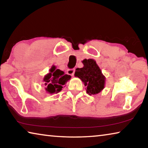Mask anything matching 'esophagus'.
Returning a JSON list of instances; mask_svg holds the SVG:
<instances>
[{
  "label": "esophagus",
  "instance_id": "34e87169",
  "mask_svg": "<svg viewBox=\"0 0 148 148\" xmlns=\"http://www.w3.org/2000/svg\"><path fill=\"white\" fill-rule=\"evenodd\" d=\"M75 72V69H68L66 71V73L69 75H71V76H74Z\"/></svg>",
  "mask_w": 148,
  "mask_h": 148
}]
</instances>
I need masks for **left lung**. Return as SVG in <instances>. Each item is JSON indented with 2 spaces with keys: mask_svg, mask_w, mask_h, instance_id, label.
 Returning <instances> with one entry per match:
<instances>
[{
  "mask_svg": "<svg viewBox=\"0 0 148 148\" xmlns=\"http://www.w3.org/2000/svg\"><path fill=\"white\" fill-rule=\"evenodd\" d=\"M83 68L76 69L75 76L81 79L87 87L86 91L89 95H95L104 89L105 77L93 59H84L82 61Z\"/></svg>",
  "mask_w": 148,
  "mask_h": 148,
  "instance_id": "1",
  "label": "left lung"
}]
</instances>
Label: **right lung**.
<instances>
[{
    "label": "right lung",
    "instance_id": "right-lung-1",
    "mask_svg": "<svg viewBox=\"0 0 148 148\" xmlns=\"http://www.w3.org/2000/svg\"><path fill=\"white\" fill-rule=\"evenodd\" d=\"M71 76L65 74L63 71L56 69V67L53 66L50 69V72L44 77V81L46 90L49 93H57L62 90L64 85L69 79H71Z\"/></svg>",
    "mask_w": 148,
    "mask_h": 148
}]
</instances>
